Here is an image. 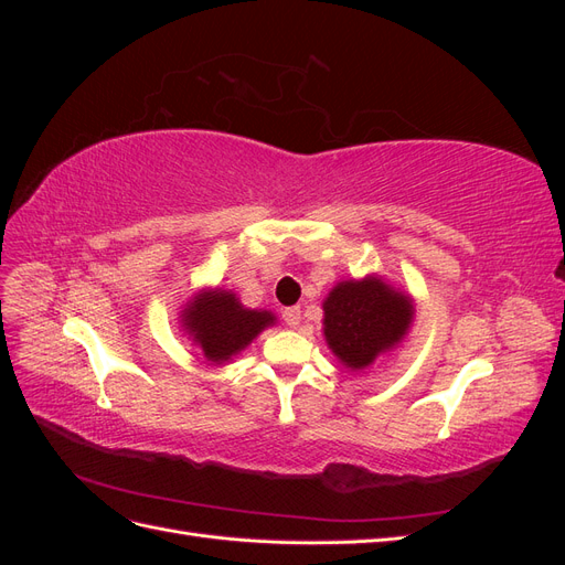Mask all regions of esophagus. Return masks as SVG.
Returning <instances> with one entry per match:
<instances>
[{"label":"esophagus","instance_id":"obj_1","mask_svg":"<svg viewBox=\"0 0 565 565\" xmlns=\"http://www.w3.org/2000/svg\"><path fill=\"white\" fill-rule=\"evenodd\" d=\"M282 320L289 324V328H299V322H301V309H299V306H292V309H285L282 311Z\"/></svg>","mask_w":565,"mask_h":565}]
</instances>
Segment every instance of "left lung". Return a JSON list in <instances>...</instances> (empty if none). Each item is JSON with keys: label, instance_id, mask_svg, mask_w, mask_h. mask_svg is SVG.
Listing matches in <instances>:
<instances>
[{"label": "left lung", "instance_id": "left-lung-1", "mask_svg": "<svg viewBox=\"0 0 565 565\" xmlns=\"http://www.w3.org/2000/svg\"><path fill=\"white\" fill-rule=\"evenodd\" d=\"M324 341L341 363L365 370L407 334L415 306L382 278L341 280L322 301Z\"/></svg>", "mask_w": 565, "mask_h": 565}]
</instances>
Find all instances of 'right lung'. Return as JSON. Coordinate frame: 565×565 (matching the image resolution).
<instances>
[{
	"label": "right lung",
	"instance_id": "obj_1",
	"mask_svg": "<svg viewBox=\"0 0 565 565\" xmlns=\"http://www.w3.org/2000/svg\"><path fill=\"white\" fill-rule=\"evenodd\" d=\"M181 322L204 358L221 365L252 344L256 334L276 322V316L270 311L245 309L226 289H210L185 306Z\"/></svg>",
	"mask_w": 565,
	"mask_h": 565
}]
</instances>
